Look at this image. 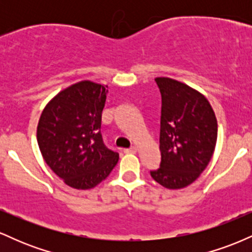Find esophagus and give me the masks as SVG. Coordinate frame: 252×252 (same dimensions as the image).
<instances>
[{"instance_id":"1","label":"esophagus","mask_w":252,"mask_h":252,"mask_svg":"<svg viewBox=\"0 0 252 252\" xmlns=\"http://www.w3.org/2000/svg\"><path fill=\"white\" fill-rule=\"evenodd\" d=\"M136 152H137V148H136L135 146L130 147V148H126V149H124V153H126V154H135Z\"/></svg>"}]
</instances>
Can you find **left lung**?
<instances>
[{"label": "left lung", "instance_id": "obj_1", "mask_svg": "<svg viewBox=\"0 0 252 252\" xmlns=\"http://www.w3.org/2000/svg\"><path fill=\"white\" fill-rule=\"evenodd\" d=\"M161 94L160 152L156 182L169 189H184L207 167L217 142V120L209 100L186 84L156 78Z\"/></svg>", "mask_w": 252, "mask_h": 252}]
</instances>
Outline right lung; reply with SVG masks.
<instances>
[{
	"mask_svg": "<svg viewBox=\"0 0 252 252\" xmlns=\"http://www.w3.org/2000/svg\"><path fill=\"white\" fill-rule=\"evenodd\" d=\"M106 94L108 90L99 84H74L46 105L37 124L43 160L73 189L97 186L118 161V153L104 144L100 134Z\"/></svg>",
	"mask_w": 252,
	"mask_h": 252,
	"instance_id": "add662e5",
	"label": "right lung"
}]
</instances>
